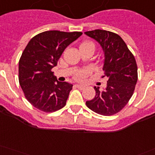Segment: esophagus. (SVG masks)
Here are the masks:
<instances>
[{"label":"esophagus","instance_id":"esophagus-1","mask_svg":"<svg viewBox=\"0 0 155 155\" xmlns=\"http://www.w3.org/2000/svg\"><path fill=\"white\" fill-rule=\"evenodd\" d=\"M75 87H76V88H78V89H85V85H81V84H76V85H75Z\"/></svg>","mask_w":155,"mask_h":155}]
</instances>
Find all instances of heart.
Listing matches in <instances>:
<instances>
[{
  "label": "heart",
  "mask_w": 155,
  "mask_h": 155,
  "mask_svg": "<svg viewBox=\"0 0 155 155\" xmlns=\"http://www.w3.org/2000/svg\"><path fill=\"white\" fill-rule=\"evenodd\" d=\"M87 46H90V47H93L94 48V45L92 43H90V42H83V43L80 44L79 48L87 47ZM90 73H91V71H90L89 69H80V70H78L76 71V73L74 74V78L76 81H82L90 74Z\"/></svg>",
  "instance_id": "heart-1"
}]
</instances>
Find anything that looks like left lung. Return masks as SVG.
Listing matches in <instances>:
<instances>
[{"label":"left lung","mask_w":155,"mask_h":155,"mask_svg":"<svg viewBox=\"0 0 155 155\" xmlns=\"http://www.w3.org/2000/svg\"><path fill=\"white\" fill-rule=\"evenodd\" d=\"M85 34L97 41L103 48L104 77L108 78L104 90L94 87L95 97L87 101L86 106L97 114L112 116L124 108L134 93L138 81L136 61L119 35L100 29Z\"/></svg>","instance_id":"8db88e82"}]
</instances>
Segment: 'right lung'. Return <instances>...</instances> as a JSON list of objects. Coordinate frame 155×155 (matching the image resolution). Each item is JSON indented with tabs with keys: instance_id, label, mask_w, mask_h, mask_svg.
<instances>
[{
	"instance_id": "add662e5",
	"label": "right lung",
	"mask_w": 155,
	"mask_h": 155,
	"mask_svg": "<svg viewBox=\"0 0 155 155\" xmlns=\"http://www.w3.org/2000/svg\"><path fill=\"white\" fill-rule=\"evenodd\" d=\"M81 35L47 31L33 37L24 50L19 61V82L25 98L37 109L53 112L66 104L73 85L58 81L52 69L67 46Z\"/></svg>"
}]
</instances>
